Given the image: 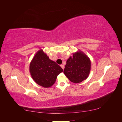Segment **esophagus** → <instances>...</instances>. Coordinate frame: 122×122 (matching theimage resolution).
<instances>
[{
	"label": "esophagus",
	"instance_id": "esophagus-1",
	"mask_svg": "<svg viewBox=\"0 0 122 122\" xmlns=\"http://www.w3.org/2000/svg\"><path fill=\"white\" fill-rule=\"evenodd\" d=\"M61 68H62V69H63V70L64 69V66L63 65H61Z\"/></svg>",
	"mask_w": 122,
	"mask_h": 122
}]
</instances>
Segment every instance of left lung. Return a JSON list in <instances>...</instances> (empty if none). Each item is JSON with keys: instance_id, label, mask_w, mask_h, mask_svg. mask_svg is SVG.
Listing matches in <instances>:
<instances>
[{"instance_id": "obj_1", "label": "left lung", "mask_w": 122, "mask_h": 122, "mask_svg": "<svg viewBox=\"0 0 122 122\" xmlns=\"http://www.w3.org/2000/svg\"><path fill=\"white\" fill-rule=\"evenodd\" d=\"M66 62L64 73L71 82L78 83L87 78L91 71V61L82 51L79 50L74 53Z\"/></svg>"}]
</instances>
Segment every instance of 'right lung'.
<instances>
[{"label":"right lung","mask_w":122,"mask_h":122,"mask_svg":"<svg viewBox=\"0 0 122 122\" xmlns=\"http://www.w3.org/2000/svg\"><path fill=\"white\" fill-rule=\"evenodd\" d=\"M63 70L46 53L40 49L36 53L29 65V72L35 82L45 88L52 86L57 75Z\"/></svg>","instance_id":"1"}]
</instances>
